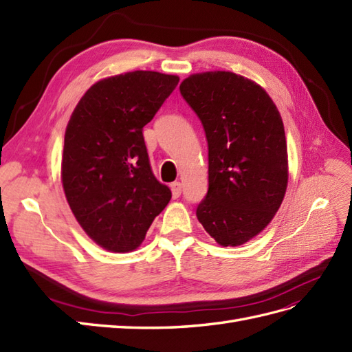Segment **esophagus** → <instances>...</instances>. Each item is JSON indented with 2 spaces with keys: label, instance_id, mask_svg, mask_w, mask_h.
Returning a JSON list of instances; mask_svg holds the SVG:
<instances>
[{
  "label": "esophagus",
  "instance_id": "obj_1",
  "mask_svg": "<svg viewBox=\"0 0 352 352\" xmlns=\"http://www.w3.org/2000/svg\"><path fill=\"white\" fill-rule=\"evenodd\" d=\"M182 183L179 182H174L170 184V192H173V197H179L182 196Z\"/></svg>",
  "mask_w": 352,
  "mask_h": 352
}]
</instances>
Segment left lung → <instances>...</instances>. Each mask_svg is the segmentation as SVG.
<instances>
[{
  "mask_svg": "<svg viewBox=\"0 0 352 352\" xmlns=\"http://www.w3.org/2000/svg\"><path fill=\"white\" fill-rule=\"evenodd\" d=\"M179 92L208 142V192L197 220L220 245L245 244L274 219L285 195L281 116L265 89L229 71L193 74Z\"/></svg>",
  "mask_w": 352,
  "mask_h": 352,
  "instance_id": "obj_1",
  "label": "left lung"
}]
</instances>
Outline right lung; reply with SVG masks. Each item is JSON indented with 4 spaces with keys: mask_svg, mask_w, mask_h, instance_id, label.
<instances>
[{
    "mask_svg": "<svg viewBox=\"0 0 352 352\" xmlns=\"http://www.w3.org/2000/svg\"><path fill=\"white\" fill-rule=\"evenodd\" d=\"M179 78L132 71L95 83L65 131L62 186L80 226L98 245L128 253L170 201L150 166L142 128Z\"/></svg>",
    "mask_w": 352,
    "mask_h": 352,
    "instance_id": "add662e5",
    "label": "right lung"
}]
</instances>
